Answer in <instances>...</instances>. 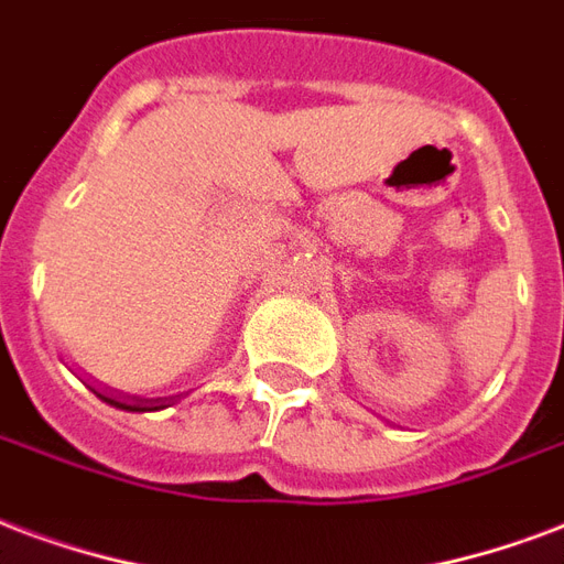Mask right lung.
<instances>
[{"mask_svg":"<svg viewBox=\"0 0 564 564\" xmlns=\"http://www.w3.org/2000/svg\"><path fill=\"white\" fill-rule=\"evenodd\" d=\"M97 398L106 401V404H112V408L127 410V413H148V410H163L172 404V398H116V395H104V392H97Z\"/></svg>","mask_w":564,"mask_h":564,"instance_id":"right-lung-1","label":"right lung"}]
</instances>
